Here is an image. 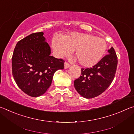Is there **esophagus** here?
<instances>
[{
  "label": "esophagus",
  "mask_w": 134,
  "mask_h": 134,
  "mask_svg": "<svg viewBox=\"0 0 134 134\" xmlns=\"http://www.w3.org/2000/svg\"><path fill=\"white\" fill-rule=\"evenodd\" d=\"M70 67V64L68 63L67 62H65L64 63V69H68Z\"/></svg>",
  "instance_id": "obj_1"
}]
</instances>
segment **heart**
Returning a JSON list of instances; mask_svg holds the SVG:
<instances>
[{
  "label": "heart",
  "instance_id": "heart-1",
  "mask_svg": "<svg viewBox=\"0 0 134 134\" xmlns=\"http://www.w3.org/2000/svg\"><path fill=\"white\" fill-rule=\"evenodd\" d=\"M52 47L58 57L74 53L82 66L90 67L96 65L105 54L107 45L102 38L86 34L73 32L63 37H55L52 41Z\"/></svg>",
  "mask_w": 134,
  "mask_h": 134
}]
</instances>
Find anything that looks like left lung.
Returning a JSON list of instances; mask_svg holds the SVG:
<instances>
[{
  "label": "left lung",
  "mask_w": 134,
  "mask_h": 134,
  "mask_svg": "<svg viewBox=\"0 0 134 134\" xmlns=\"http://www.w3.org/2000/svg\"><path fill=\"white\" fill-rule=\"evenodd\" d=\"M108 55L92 68L81 69L80 77L74 80L76 90L81 96L91 99L108 89L115 76L118 58L114 48L108 49Z\"/></svg>",
  "instance_id": "8db88e82"
}]
</instances>
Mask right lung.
I'll list each match as a JSON object with an SVG mask.
<instances>
[{"label":"right lung","mask_w":134,"mask_h":134,"mask_svg":"<svg viewBox=\"0 0 134 134\" xmlns=\"http://www.w3.org/2000/svg\"><path fill=\"white\" fill-rule=\"evenodd\" d=\"M50 54V47L42 32L32 34L18 42L12 58V75L25 93L32 97L41 96L51 86L55 72L64 69V60Z\"/></svg>","instance_id":"right-lung-1"}]
</instances>
